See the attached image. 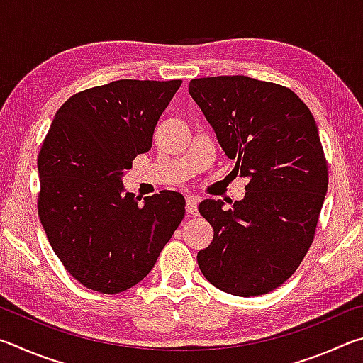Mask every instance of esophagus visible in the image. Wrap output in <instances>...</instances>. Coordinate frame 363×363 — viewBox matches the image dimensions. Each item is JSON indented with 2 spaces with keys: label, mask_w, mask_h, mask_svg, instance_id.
<instances>
[{
  "label": "esophagus",
  "mask_w": 363,
  "mask_h": 363,
  "mask_svg": "<svg viewBox=\"0 0 363 363\" xmlns=\"http://www.w3.org/2000/svg\"><path fill=\"white\" fill-rule=\"evenodd\" d=\"M196 206H199V199H196V196L189 195V196H187V203H186L187 213L192 214V216H195V214L199 213V211H196Z\"/></svg>",
  "instance_id": "34e87169"
}]
</instances>
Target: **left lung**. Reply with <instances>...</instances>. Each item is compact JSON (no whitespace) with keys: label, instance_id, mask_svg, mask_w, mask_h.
<instances>
[{"label":"left lung","instance_id":"1","mask_svg":"<svg viewBox=\"0 0 363 363\" xmlns=\"http://www.w3.org/2000/svg\"><path fill=\"white\" fill-rule=\"evenodd\" d=\"M189 93L237 160L233 171L248 177L230 210L200 203L214 237L199 267L220 291L266 294L291 277L315 237L328 189L315 120L290 88L243 75L190 79Z\"/></svg>","mask_w":363,"mask_h":363}]
</instances>
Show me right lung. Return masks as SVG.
I'll list each match as a JSON object with an SVG mask.
<instances>
[{
    "instance_id": "1",
    "label": "right lung",
    "mask_w": 363,
    "mask_h": 363,
    "mask_svg": "<svg viewBox=\"0 0 363 363\" xmlns=\"http://www.w3.org/2000/svg\"><path fill=\"white\" fill-rule=\"evenodd\" d=\"M182 79H118L73 94L57 110L38 153V216L73 279L113 294L155 266L186 214L173 190L139 203L121 176L150 150L153 130Z\"/></svg>"
}]
</instances>
